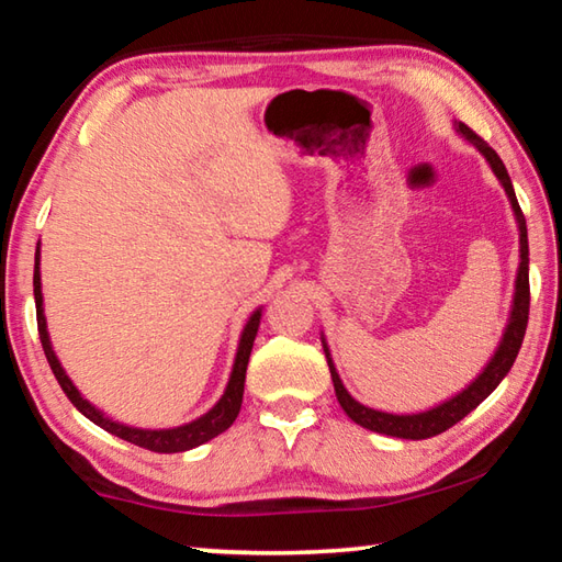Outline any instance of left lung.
I'll list each match as a JSON object with an SVG mask.
<instances>
[{
    "mask_svg": "<svg viewBox=\"0 0 562 562\" xmlns=\"http://www.w3.org/2000/svg\"><path fill=\"white\" fill-rule=\"evenodd\" d=\"M459 131L463 133L465 138L471 140V144L481 150L483 156L493 168V173L498 176V180L506 188V193L510 198V205H513V213H516V221L520 227V268H518V280H516V297H513V312H510V322L506 327V335H503L501 347L496 349V355L488 361V367L483 369V374L475 379V382L463 389L459 396L449 398V402L431 408V412H424V414H412V416H396V414H384V412H374V408H369L364 404L355 402V398L349 396V392L341 384V379L337 374L335 364H331L329 359V349L325 345V355H327V364H329V372H331V382H335V392H337V402L345 408L347 416L351 422L364 426L369 431H376V434H386V436H396V439H431V436H439L446 429H451L453 424H459L465 414H471L475 406H479L483 398H486L493 389H496L503 376L510 372L513 361H516L520 345H522V337H526V327H528V310H530V282H528V231H526V217H522V211L518 205V198H516V190H513L510 183V176L506 166H503V160L498 158L496 150H493L486 140H483L479 133H473L465 123H459Z\"/></svg>",
    "mask_w": 562,
    "mask_h": 562,
    "instance_id": "1",
    "label": "left lung"
}]
</instances>
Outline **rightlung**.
Listing matches in <instances>:
<instances>
[{"label":"right lung","mask_w":562,"mask_h":562,"mask_svg":"<svg viewBox=\"0 0 562 562\" xmlns=\"http://www.w3.org/2000/svg\"><path fill=\"white\" fill-rule=\"evenodd\" d=\"M34 300H36V327H40V337H42V347H44V355L46 361H49L52 372L56 376V382L64 389V394L69 396V402L79 408V412L91 418L93 424L101 426V429H106L109 434L119 436V439L128 441V443H136L140 449H148V451H156V453H178V451H188V449H195V446H201L205 441L215 439L217 434H223L225 429H231V424L240 414V404H243V392H245V372H247V361H250V351H252V341L255 335H258V327H260V310L255 312V315L247 319V325L243 329V337H240V347H237V357H235V367H233V374H231V382H227V389L221 402H217L211 412L205 416L195 418V422H190L186 426H178V429H164V431H144V429H131V426H123L111 422V418L103 416L99 408H93L87 398L79 394V389L71 384V379L66 376V372L59 364V359H56L54 349L49 345V335H46V319H44V310H42V278H40V250H36V258H34Z\"/></svg>","instance_id":"right-lung-1"}]
</instances>
